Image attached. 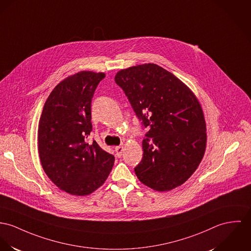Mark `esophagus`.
I'll use <instances>...</instances> for the list:
<instances>
[{"label": "esophagus", "mask_w": 251, "mask_h": 251, "mask_svg": "<svg viewBox=\"0 0 251 251\" xmlns=\"http://www.w3.org/2000/svg\"><path fill=\"white\" fill-rule=\"evenodd\" d=\"M122 152H123V147H122V146H116V156H118V157H119V156H121V154H122Z\"/></svg>", "instance_id": "1"}]
</instances>
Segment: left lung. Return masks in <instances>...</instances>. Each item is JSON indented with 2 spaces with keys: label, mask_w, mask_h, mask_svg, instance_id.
<instances>
[{
  "label": "left lung",
  "mask_w": 251,
  "mask_h": 251,
  "mask_svg": "<svg viewBox=\"0 0 251 251\" xmlns=\"http://www.w3.org/2000/svg\"><path fill=\"white\" fill-rule=\"evenodd\" d=\"M115 81L148 129L136 176L160 192L181 185L205 151L206 125L199 100L184 83L155 64L121 70Z\"/></svg>",
  "instance_id": "1"
}]
</instances>
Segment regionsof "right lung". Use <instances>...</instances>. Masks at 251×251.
<instances>
[{"instance_id":"right-lung-1","label":"right lung","mask_w":251,"mask_h":251,"mask_svg":"<svg viewBox=\"0 0 251 251\" xmlns=\"http://www.w3.org/2000/svg\"><path fill=\"white\" fill-rule=\"evenodd\" d=\"M103 73L80 72L64 79L48 97L39 120L42 167L61 190L93 193L107 179L115 156L88 141L93 131L92 99Z\"/></svg>"}]
</instances>
